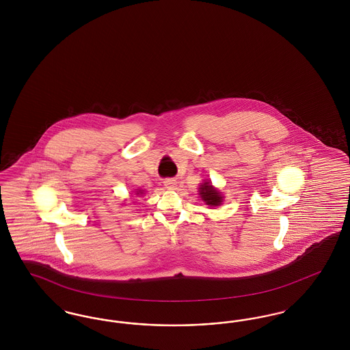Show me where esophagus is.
Wrapping results in <instances>:
<instances>
[{
    "label": "esophagus",
    "instance_id": "obj_1",
    "mask_svg": "<svg viewBox=\"0 0 350 350\" xmlns=\"http://www.w3.org/2000/svg\"><path fill=\"white\" fill-rule=\"evenodd\" d=\"M176 185H177V181L174 180V178H167L165 181H164V186L169 189V190H173L174 187H176Z\"/></svg>",
    "mask_w": 350,
    "mask_h": 350
}]
</instances>
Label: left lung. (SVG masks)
<instances>
[{
	"label": "left lung",
	"mask_w": 350,
	"mask_h": 350,
	"mask_svg": "<svg viewBox=\"0 0 350 350\" xmlns=\"http://www.w3.org/2000/svg\"><path fill=\"white\" fill-rule=\"evenodd\" d=\"M200 197L202 200L206 202V204L210 206H219L223 200V197L217 193V190L213 187V185L210 183H204L200 185Z\"/></svg>",
	"instance_id": "8db88e82"
}]
</instances>
